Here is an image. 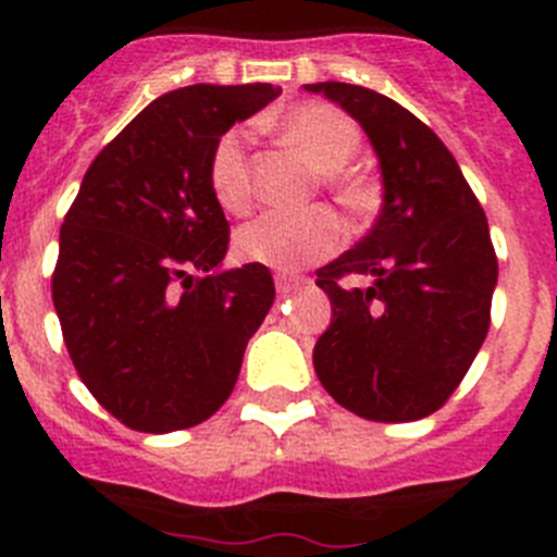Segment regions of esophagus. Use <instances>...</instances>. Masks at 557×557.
<instances>
[{
	"instance_id": "34e87169",
	"label": "esophagus",
	"mask_w": 557,
	"mask_h": 557,
	"mask_svg": "<svg viewBox=\"0 0 557 557\" xmlns=\"http://www.w3.org/2000/svg\"><path fill=\"white\" fill-rule=\"evenodd\" d=\"M307 284V278L304 275H293V273H275V289L282 295L293 293V289L304 287Z\"/></svg>"
}]
</instances>
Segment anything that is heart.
<instances>
[{
	"label": "heart",
	"mask_w": 557,
	"mask_h": 557,
	"mask_svg": "<svg viewBox=\"0 0 557 557\" xmlns=\"http://www.w3.org/2000/svg\"><path fill=\"white\" fill-rule=\"evenodd\" d=\"M275 127L307 164L323 172V186L339 209L354 218H368L379 209V181L362 166H351L362 136L348 113L326 102H301L289 108ZM209 186L214 200L231 214H245L253 203L248 136L239 127L225 131L211 150ZM343 239V225L329 209H309L304 214L270 211L236 231L234 248L245 262L293 273L332 256Z\"/></svg>",
	"instance_id": "obj_1"
}]
</instances>
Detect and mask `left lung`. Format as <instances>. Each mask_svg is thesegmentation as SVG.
<instances>
[{"mask_svg":"<svg viewBox=\"0 0 557 557\" xmlns=\"http://www.w3.org/2000/svg\"><path fill=\"white\" fill-rule=\"evenodd\" d=\"M362 125L382 170L371 234L318 270L332 323L314 343L329 396L368 421H418L446 405L491 326L496 287L488 220L455 156L391 97L351 83H309ZM371 274L359 290L338 282Z\"/></svg>","mask_w":557,"mask_h":557,"instance_id":"left-lung-1","label":"left lung"}]
</instances>
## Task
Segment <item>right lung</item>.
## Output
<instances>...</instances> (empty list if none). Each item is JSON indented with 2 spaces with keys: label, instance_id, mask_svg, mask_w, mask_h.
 Listing matches in <instances>:
<instances>
[{
  "label": "right lung",
  "instance_id": "1",
  "mask_svg": "<svg viewBox=\"0 0 557 557\" xmlns=\"http://www.w3.org/2000/svg\"><path fill=\"white\" fill-rule=\"evenodd\" d=\"M278 95L270 83H198L152 100L91 161L63 218L52 273L63 343L83 385L131 430L214 416L273 307L264 264L220 270L228 220L209 159Z\"/></svg>",
  "mask_w": 557,
  "mask_h": 557
}]
</instances>
